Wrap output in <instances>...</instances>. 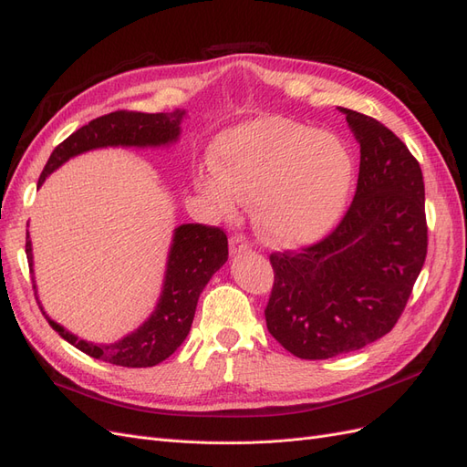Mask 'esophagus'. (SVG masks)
Wrapping results in <instances>:
<instances>
[{
  "label": "esophagus",
  "instance_id": "1",
  "mask_svg": "<svg viewBox=\"0 0 467 467\" xmlns=\"http://www.w3.org/2000/svg\"><path fill=\"white\" fill-rule=\"evenodd\" d=\"M229 244H231V254H240V252L248 250V240L243 234H233Z\"/></svg>",
  "mask_w": 467,
  "mask_h": 467
}]
</instances>
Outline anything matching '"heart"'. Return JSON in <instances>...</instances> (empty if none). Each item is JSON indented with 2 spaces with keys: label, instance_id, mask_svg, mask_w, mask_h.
Returning a JSON list of instances; mask_svg holds the SVG:
<instances>
[{
  "label": "heart",
  "instance_id": "b5f03b06",
  "mask_svg": "<svg viewBox=\"0 0 467 467\" xmlns=\"http://www.w3.org/2000/svg\"><path fill=\"white\" fill-rule=\"evenodd\" d=\"M213 162L219 172L198 178L205 198L224 213L240 200L255 202L260 236L283 248L310 244L332 229L353 182V159L337 135L281 116L219 135Z\"/></svg>",
  "mask_w": 467,
  "mask_h": 467
}]
</instances>
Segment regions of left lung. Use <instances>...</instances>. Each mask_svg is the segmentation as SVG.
Segmentation results:
<instances>
[{"instance_id": "1", "label": "left lung", "mask_w": 467, "mask_h": 467, "mask_svg": "<svg viewBox=\"0 0 467 467\" xmlns=\"http://www.w3.org/2000/svg\"><path fill=\"white\" fill-rule=\"evenodd\" d=\"M339 110L360 145L348 213L318 243L269 255L267 329L306 360L363 349L392 332L427 258L425 182L417 159L379 119Z\"/></svg>"}]
</instances>
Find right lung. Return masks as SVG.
<instances>
[{"mask_svg": "<svg viewBox=\"0 0 467 467\" xmlns=\"http://www.w3.org/2000/svg\"><path fill=\"white\" fill-rule=\"evenodd\" d=\"M184 114L186 110L157 114L116 110L91 119L87 126L73 131L67 140L54 149L47 167H44L38 178V188L47 180V176L57 167H62L67 159L91 151V149L116 145L157 147L176 141ZM25 252L33 274V246L31 240H28V233ZM227 258L229 240L219 227H209V224L202 223L180 224L174 231L172 246L169 252L162 295L151 318L135 329L133 334L110 345H97L79 339L50 320L48 314L42 310L40 303L38 306L44 318L48 320L56 332L88 357L128 368L155 367L162 363L164 358H169L186 339L192 327L195 306H198L200 293L217 269L227 262ZM33 289L36 291V285H33Z\"/></svg>", "mask_w": 467, "mask_h": 467, "instance_id": "1", "label": "right lung"}]
</instances>
